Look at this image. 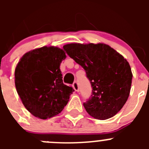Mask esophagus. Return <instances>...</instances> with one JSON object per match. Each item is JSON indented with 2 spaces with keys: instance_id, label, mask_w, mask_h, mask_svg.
<instances>
[{
  "instance_id": "1",
  "label": "esophagus",
  "mask_w": 149,
  "mask_h": 149,
  "mask_svg": "<svg viewBox=\"0 0 149 149\" xmlns=\"http://www.w3.org/2000/svg\"><path fill=\"white\" fill-rule=\"evenodd\" d=\"M73 88L75 89L76 91H79V84H78L77 81H74V83L73 84Z\"/></svg>"
}]
</instances>
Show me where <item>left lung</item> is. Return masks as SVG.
<instances>
[{"label":"left lung","mask_w":149,"mask_h":149,"mask_svg":"<svg viewBox=\"0 0 149 149\" xmlns=\"http://www.w3.org/2000/svg\"><path fill=\"white\" fill-rule=\"evenodd\" d=\"M64 50L85 70L92 93L84 103L86 112L95 119L115 116L127 102L133 74L128 62L115 49L103 43H71Z\"/></svg>","instance_id":"obj_1"}]
</instances>
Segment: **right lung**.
Segmentation results:
<instances>
[{
    "mask_svg": "<svg viewBox=\"0 0 149 149\" xmlns=\"http://www.w3.org/2000/svg\"><path fill=\"white\" fill-rule=\"evenodd\" d=\"M66 58L63 49L42 47L26 52L15 69V86L26 109L46 120L62 112L74 91L63 82L60 65Z\"/></svg>",
    "mask_w": 149,
    "mask_h": 149,
    "instance_id": "1",
    "label": "right lung"
}]
</instances>
